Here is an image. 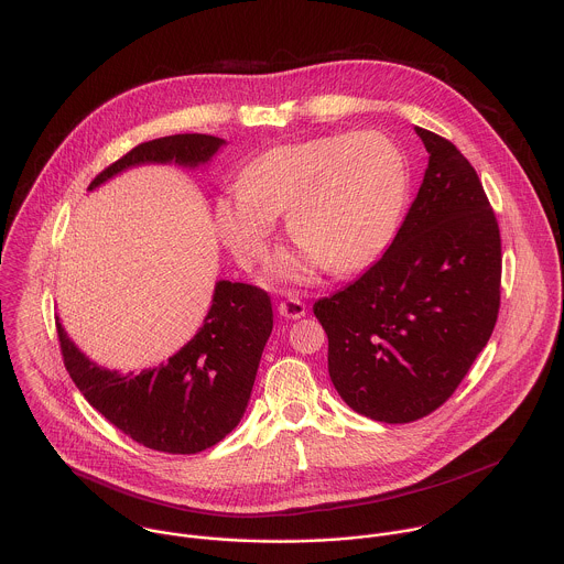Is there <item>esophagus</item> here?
I'll return each instance as SVG.
<instances>
[{
    "mask_svg": "<svg viewBox=\"0 0 564 564\" xmlns=\"http://www.w3.org/2000/svg\"><path fill=\"white\" fill-rule=\"evenodd\" d=\"M278 311L286 319H302V317H306V304L302 300H297V297H289V300L280 302Z\"/></svg>",
    "mask_w": 564,
    "mask_h": 564,
    "instance_id": "1",
    "label": "esophagus"
}]
</instances>
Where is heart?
Listing matches in <instances>:
<instances>
[{"instance_id": "b5f03b06", "label": "heart", "mask_w": 564, "mask_h": 564, "mask_svg": "<svg viewBox=\"0 0 564 564\" xmlns=\"http://www.w3.org/2000/svg\"><path fill=\"white\" fill-rule=\"evenodd\" d=\"M400 148L380 132L332 134L280 145L251 162L241 186L217 199V228L242 267L267 253L275 215L289 213V235L306 251L282 258L278 271L308 280L367 267L391 239L405 195Z\"/></svg>"}]
</instances>
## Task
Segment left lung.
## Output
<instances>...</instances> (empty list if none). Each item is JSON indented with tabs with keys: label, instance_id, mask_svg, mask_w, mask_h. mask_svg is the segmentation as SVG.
<instances>
[{
	"label": "left lung",
	"instance_id": "left-lung-1",
	"mask_svg": "<svg viewBox=\"0 0 564 564\" xmlns=\"http://www.w3.org/2000/svg\"><path fill=\"white\" fill-rule=\"evenodd\" d=\"M430 162L389 249L356 282L315 302L327 371L356 412L410 423L447 402L492 334L501 237L460 150L414 128Z\"/></svg>",
	"mask_w": 564,
	"mask_h": 564
}]
</instances>
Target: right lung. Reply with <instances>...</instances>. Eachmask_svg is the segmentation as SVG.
Wrapping results in <instances>:
<instances>
[{
    "label": "right lung",
    "mask_w": 564,
    "mask_h": 564,
    "mask_svg": "<svg viewBox=\"0 0 564 564\" xmlns=\"http://www.w3.org/2000/svg\"><path fill=\"white\" fill-rule=\"evenodd\" d=\"M224 145L210 134H175L137 145L88 188L143 162L197 166ZM65 367L86 402L126 436L164 454H197L230 434L249 402L264 343L273 329L267 291L221 280L199 332L164 365L117 373L90 362L56 319Z\"/></svg>",
    "instance_id": "right-lung-1"
}]
</instances>
